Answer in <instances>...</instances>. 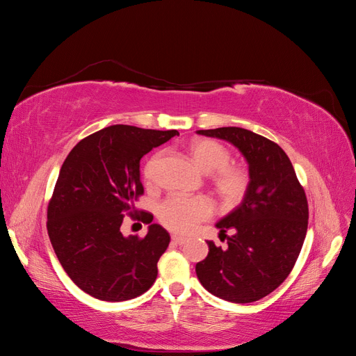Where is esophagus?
<instances>
[{"label":"esophagus","instance_id":"1","mask_svg":"<svg viewBox=\"0 0 356 356\" xmlns=\"http://www.w3.org/2000/svg\"><path fill=\"white\" fill-rule=\"evenodd\" d=\"M172 242L177 243V245H184L187 242V239L184 236H178V234H172Z\"/></svg>","mask_w":356,"mask_h":356}]
</instances>
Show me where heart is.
Wrapping results in <instances>:
<instances>
[{
    "instance_id": "1",
    "label": "heart",
    "mask_w": 356,
    "mask_h": 356,
    "mask_svg": "<svg viewBox=\"0 0 356 356\" xmlns=\"http://www.w3.org/2000/svg\"><path fill=\"white\" fill-rule=\"evenodd\" d=\"M190 156L196 166L207 174L212 172L215 190L225 203H238L250 187V174L238 165H229L230 153L222 144L208 138H196L188 145ZM157 156L145 166V178L152 179ZM212 212V203L207 197L170 196L159 204V218L168 229L186 233L195 224L208 218Z\"/></svg>"
}]
</instances>
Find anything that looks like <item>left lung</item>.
<instances>
[{"label":"left lung","mask_w":356,"mask_h":356,"mask_svg":"<svg viewBox=\"0 0 356 356\" xmlns=\"http://www.w3.org/2000/svg\"><path fill=\"white\" fill-rule=\"evenodd\" d=\"M239 149L248 163L250 187L239 207L221 218L220 234L232 230L227 248L208 241L209 252L196 264L203 288L232 303H252L281 285L303 246L309 208L303 187L284 149L242 127L197 131Z\"/></svg>","instance_id":"obj_1"}]
</instances>
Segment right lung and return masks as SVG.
Returning <instances> with one entry per match:
<instances>
[{
	"label": "right lung",
	"instance_id": "obj_1",
	"mask_svg": "<svg viewBox=\"0 0 356 356\" xmlns=\"http://www.w3.org/2000/svg\"><path fill=\"white\" fill-rule=\"evenodd\" d=\"M178 131L113 124L89 135L63 161L47 208V232L63 270L84 293L104 301L144 294L157 277L169 233L149 224L144 239L123 236L124 212L144 193L139 161ZM129 212V213H131Z\"/></svg>",
	"mask_w": 356,
	"mask_h": 356
}]
</instances>
